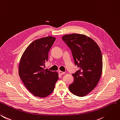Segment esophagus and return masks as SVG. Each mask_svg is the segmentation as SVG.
Returning <instances> with one entry per match:
<instances>
[{"label": "esophagus", "mask_w": 120, "mask_h": 120, "mask_svg": "<svg viewBox=\"0 0 120 120\" xmlns=\"http://www.w3.org/2000/svg\"><path fill=\"white\" fill-rule=\"evenodd\" d=\"M59 73L60 75H64V74H65V72H62V71H60L59 72Z\"/></svg>", "instance_id": "obj_1"}]
</instances>
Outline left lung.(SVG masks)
<instances>
[{"mask_svg": "<svg viewBox=\"0 0 120 120\" xmlns=\"http://www.w3.org/2000/svg\"><path fill=\"white\" fill-rule=\"evenodd\" d=\"M72 51L75 64L80 70L73 74L74 81L69 86L71 92L84 96L98 85L102 71L101 50L95 42L86 35L73 33L62 37Z\"/></svg>", "mask_w": 120, "mask_h": 120, "instance_id": "left-lung-1", "label": "left lung"}]
</instances>
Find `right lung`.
<instances>
[{
    "mask_svg": "<svg viewBox=\"0 0 120 120\" xmlns=\"http://www.w3.org/2000/svg\"><path fill=\"white\" fill-rule=\"evenodd\" d=\"M56 38L47 36L32 42L22 53L19 66V75L27 89L36 97L43 98L53 92L59 75L45 69L48 52Z\"/></svg>",
    "mask_w": 120,
    "mask_h": 120,
    "instance_id": "right-lung-1",
    "label": "right lung"
}]
</instances>
